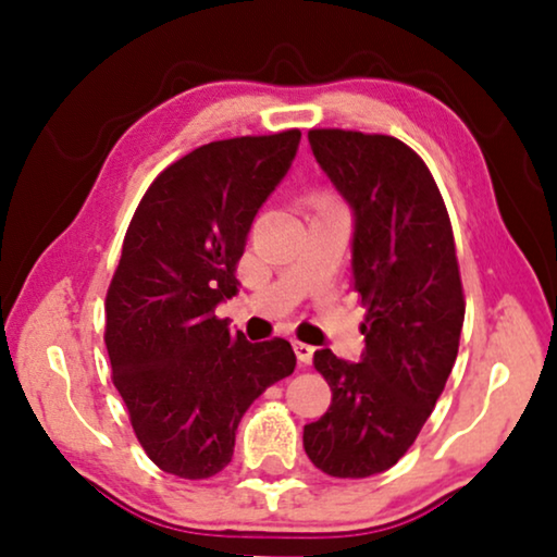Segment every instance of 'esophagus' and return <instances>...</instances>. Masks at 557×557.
<instances>
[{"mask_svg": "<svg viewBox=\"0 0 557 557\" xmlns=\"http://www.w3.org/2000/svg\"><path fill=\"white\" fill-rule=\"evenodd\" d=\"M294 352L301 364H309L311 357H314V347L307 345V342H294Z\"/></svg>", "mask_w": 557, "mask_h": 557, "instance_id": "34e87169", "label": "esophagus"}]
</instances>
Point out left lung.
I'll use <instances>...</instances> for the list:
<instances>
[{
	"instance_id": "obj_1",
	"label": "left lung",
	"mask_w": 557,
	"mask_h": 557,
	"mask_svg": "<svg viewBox=\"0 0 557 557\" xmlns=\"http://www.w3.org/2000/svg\"><path fill=\"white\" fill-rule=\"evenodd\" d=\"M319 166L352 210L355 292L368 307L360 362L317 349L332 406L304 425L317 469L364 479L398 463L459 355L463 292L451 220L429 166L395 136L311 128Z\"/></svg>"
}]
</instances>
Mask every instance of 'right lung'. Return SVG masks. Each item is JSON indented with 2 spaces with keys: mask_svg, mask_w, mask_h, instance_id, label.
<instances>
[{
  "mask_svg": "<svg viewBox=\"0 0 557 557\" xmlns=\"http://www.w3.org/2000/svg\"><path fill=\"white\" fill-rule=\"evenodd\" d=\"M301 132L240 136L189 151L151 182L106 296V349L134 433L159 469L208 479L265 387L288 377L286 339L248 342L218 319L256 212L292 170Z\"/></svg>",
  "mask_w": 557,
  "mask_h": 557,
  "instance_id": "right-lung-1",
  "label": "right lung"
}]
</instances>
